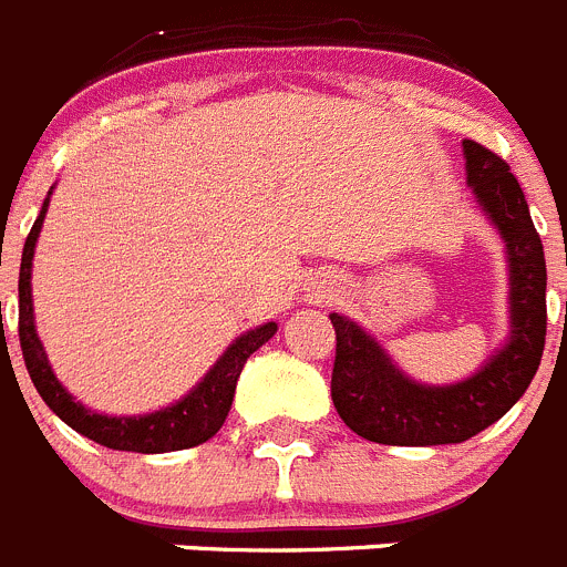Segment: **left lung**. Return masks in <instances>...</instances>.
<instances>
[{
  "instance_id": "1",
  "label": "left lung",
  "mask_w": 567,
  "mask_h": 567,
  "mask_svg": "<svg viewBox=\"0 0 567 567\" xmlns=\"http://www.w3.org/2000/svg\"><path fill=\"white\" fill-rule=\"evenodd\" d=\"M465 178L505 240L508 258V343L468 380L425 385L405 378L369 332L332 312V403L354 434L383 445H449L474 437L517 403L539 369L548 329L545 252L523 187L497 153L463 142Z\"/></svg>"
}]
</instances>
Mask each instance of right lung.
I'll return each mask as SVG.
<instances>
[{
  "label": "right lung",
  "instance_id": "right-lung-1",
  "mask_svg": "<svg viewBox=\"0 0 567 567\" xmlns=\"http://www.w3.org/2000/svg\"><path fill=\"white\" fill-rule=\"evenodd\" d=\"M48 204L50 198H44L42 213H39L37 224L30 227L22 249V267H19V343H22L24 365H28V374L37 385V392L53 409V414H59L73 432L99 445H107L113 452L164 454L207 443L227 420L240 369H244L249 354L258 352L260 346L278 332V323H264V327L249 329L240 338H235L227 352L215 360L213 369L204 374L202 383L195 385L189 394H184L178 403L162 409V412L138 414V417H107V414L90 412L87 405L79 403L56 380L48 363V354H44L42 340L37 334V323H33L30 269H33V252H37V240L39 233H42Z\"/></svg>",
  "mask_w": 567,
  "mask_h": 567
}]
</instances>
